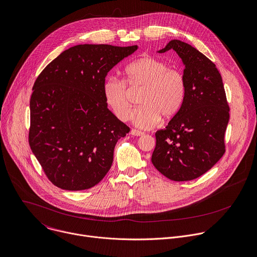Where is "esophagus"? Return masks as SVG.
<instances>
[{
	"label": "esophagus",
	"mask_w": 257,
	"mask_h": 257,
	"mask_svg": "<svg viewBox=\"0 0 257 257\" xmlns=\"http://www.w3.org/2000/svg\"><path fill=\"white\" fill-rule=\"evenodd\" d=\"M130 134L133 135V136H143V135H144L143 132L138 131V130H136V129H132L131 132H130Z\"/></svg>",
	"instance_id": "34e87169"
}]
</instances>
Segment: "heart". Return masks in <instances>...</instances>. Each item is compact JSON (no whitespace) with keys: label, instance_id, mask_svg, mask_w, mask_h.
<instances>
[{"label":"heart","instance_id":"b5f03b06","mask_svg":"<svg viewBox=\"0 0 257 257\" xmlns=\"http://www.w3.org/2000/svg\"><path fill=\"white\" fill-rule=\"evenodd\" d=\"M125 81L110 76L103 83L106 105L121 121L130 118L132 104L129 88L141 90L139 104L131 121L141 129L155 127L160 117L170 120L180 112L186 97L187 83L182 70L169 65L162 59L143 56L125 68Z\"/></svg>","mask_w":257,"mask_h":257}]
</instances>
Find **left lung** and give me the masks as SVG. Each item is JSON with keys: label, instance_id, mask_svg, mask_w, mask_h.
<instances>
[{"label": "left lung", "instance_id": "left-lung-1", "mask_svg": "<svg viewBox=\"0 0 257 257\" xmlns=\"http://www.w3.org/2000/svg\"><path fill=\"white\" fill-rule=\"evenodd\" d=\"M170 49L179 54L186 66V97L177 116L165 129L156 131L151 161L167 179L186 182L207 173L225 153L230 109L215 63L178 39L169 41L158 52Z\"/></svg>", "mask_w": 257, "mask_h": 257}]
</instances>
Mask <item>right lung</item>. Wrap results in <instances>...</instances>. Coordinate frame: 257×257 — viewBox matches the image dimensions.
<instances>
[{"mask_svg": "<svg viewBox=\"0 0 257 257\" xmlns=\"http://www.w3.org/2000/svg\"><path fill=\"white\" fill-rule=\"evenodd\" d=\"M138 46L79 44L38 75L30 99L29 145L47 179L67 191L88 190L109 172L129 127L107 107V73Z\"/></svg>", "mask_w": 257, "mask_h": 257, "instance_id": "add662e5", "label": "right lung"}]
</instances>
